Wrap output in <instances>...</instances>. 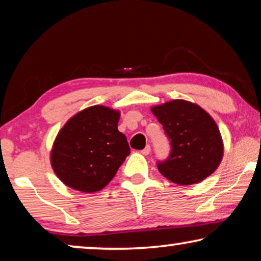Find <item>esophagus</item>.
Segmentation results:
<instances>
[{"label":"esophagus","instance_id":"obj_1","mask_svg":"<svg viewBox=\"0 0 261 261\" xmlns=\"http://www.w3.org/2000/svg\"><path fill=\"white\" fill-rule=\"evenodd\" d=\"M149 152H151V146H149V145L146 146V147L141 151V153H142V154H144V155H148Z\"/></svg>","mask_w":261,"mask_h":261}]
</instances>
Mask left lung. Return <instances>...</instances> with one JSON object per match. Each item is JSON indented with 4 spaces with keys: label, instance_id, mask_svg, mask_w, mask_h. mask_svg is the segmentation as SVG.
Returning a JSON list of instances; mask_svg holds the SVG:
<instances>
[{
    "label": "left lung",
    "instance_id": "8db88e82",
    "mask_svg": "<svg viewBox=\"0 0 261 261\" xmlns=\"http://www.w3.org/2000/svg\"><path fill=\"white\" fill-rule=\"evenodd\" d=\"M151 110L171 142L169 158L156 164L164 177L176 184L191 185L219 167L223 141L216 122L204 109L184 99H172Z\"/></svg>",
    "mask_w": 261,
    "mask_h": 261
}]
</instances>
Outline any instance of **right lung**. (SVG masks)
Segmentation results:
<instances>
[{
    "mask_svg": "<svg viewBox=\"0 0 261 261\" xmlns=\"http://www.w3.org/2000/svg\"><path fill=\"white\" fill-rule=\"evenodd\" d=\"M119 110L92 106L71 117L57 135L51 165L66 187L82 192L102 190L130 153L117 129Z\"/></svg>",
    "mask_w": 261,
    "mask_h": 261,
    "instance_id": "obj_1",
    "label": "right lung"
}]
</instances>
